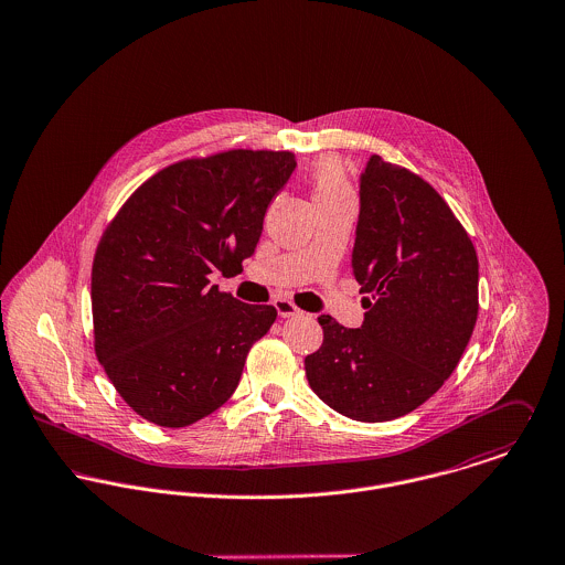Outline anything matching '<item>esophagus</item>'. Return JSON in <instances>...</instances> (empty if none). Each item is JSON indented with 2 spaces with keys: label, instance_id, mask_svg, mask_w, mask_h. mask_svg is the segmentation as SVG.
<instances>
[{
  "label": "esophagus",
  "instance_id": "1",
  "mask_svg": "<svg viewBox=\"0 0 565 565\" xmlns=\"http://www.w3.org/2000/svg\"><path fill=\"white\" fill-rule=\"evenodd\" d=\"M273 306H275V310H277L281 318H290V316H297V313L301 312L290 299H275Z\"/></svg>",
  "mask_w": 565,
  "mask_h": 565
}]
</instances>
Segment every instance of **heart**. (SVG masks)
Listing matches in <instances>:
<instances>
[{
	"label": "heart",
	"mask_w": 565,
	"mask_h": 565,
	"mask_svg": "<svg viewBox=\"0 0 565 565\" xmlns=\"http://www.w3.org/2000/svg\"><path fill=\"white\" fill-rule=\"evenodd\" d=\"M313 199H340L351 196V186L347 180L344 164L335 156H322L312 167Z\"/></svg>",
	"instance_id": "1"
}]
</instances>
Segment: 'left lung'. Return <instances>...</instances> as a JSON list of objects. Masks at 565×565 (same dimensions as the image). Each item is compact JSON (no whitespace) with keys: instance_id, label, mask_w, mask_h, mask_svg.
<instances>
[{"instance_id":"1","label":"left lung","mask_w":565,"mask_h":565,"mask_svg":"<svg viewBox=\"0 0 565 565\" xmlns=\"http://www.w3.org/2000/svg\"><path fill=\"white\" fill-rule=\"evenodd\" d=\"M353 277L364 324L322 313L306 358L316 396L338 414L383 423L434 396L455 371L479 313L475 245L438 190L405 167L369 160L360 184Z\"/></svg>"}]
</instances>
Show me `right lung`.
Wrapping results in <instances>:
<instances>
[{
	"label": "right lung",
	"mask_w": 565,
	"mask_h": 565,
	"mask_svg": "<svg viewBox=\"0 0 565 565\" xmlns=\"http://www.w3.org/2000/svg\"><path fill=\"white\" fill-rule=\"evenodd\" d=\"M292 151L230 149L180 160L131 192L93 259L95 353L127 405L180 429L238 387L253 344L277 318L210 286L243 270Z\"/></svg>",
	"instance_id": "add662e5"
}]
</instances>
